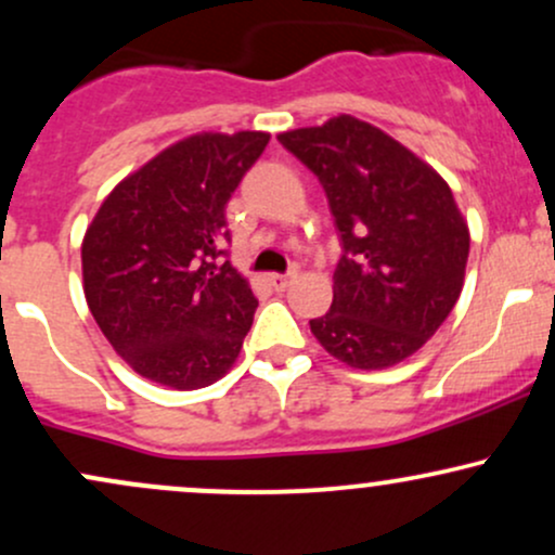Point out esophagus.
I'll return each mask as SVG.
<instances>
[{
	"mask_svg": "<svg viewBox=\"0 0 555 555\" xmlns=\"http://www.w3.org/2000/svg\"><path fill=\"white\" fill-rule=\"evenodd\" d=\"M297 279V271H289V273H273L271 276V284H273V289H286V286H289L292 282H295Z\"/></svg>",
	"mask_w": 555,
	"mask_h": 555,
	"instance_id": "34e87169",
	"label": "esophagus"
}]
</instances>
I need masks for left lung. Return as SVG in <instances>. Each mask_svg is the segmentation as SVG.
Wrapping results in <instances>:
<instances>
[{
  "instance_id": "1",
  "label": "left lung",
  "mask_w": 555,
  "mask_h": 555,
  "mask_svg": "<svg viewBox=\"0 0 555 555\" xmlns=\"http://www.w3.org/2000/svg\"><path fill=\"white\" fill-rule=\"evenodd\" d=\"M279 143L323 184L344 247L334 302L310 321L313 336L360 371L412 358L464 286L469 229L449 182L352 114L279 132Z\"/></svg>"
}]
</instances>
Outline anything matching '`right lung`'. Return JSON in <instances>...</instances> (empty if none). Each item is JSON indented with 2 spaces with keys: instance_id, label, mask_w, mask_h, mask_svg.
Wrapping results in <instances>:
<instances>
[{
  "instance_id": "add662e5",
  "label": "right lung",
  "mask_w": 555,
  "mask_h": 555,
  "mask_svg": "<svg viewBox=\"0 0 555 555\" xmlns=\"http://www.w3.org/2000/svg\"><path fill=\"white\" fill-rule=\"evenodd\" d=\"M269 132H195L127 175L82 237V292L114 352L175 391L232 371L258 299L232 263L227 203Z\"/></svg>"
}]
</instances>
